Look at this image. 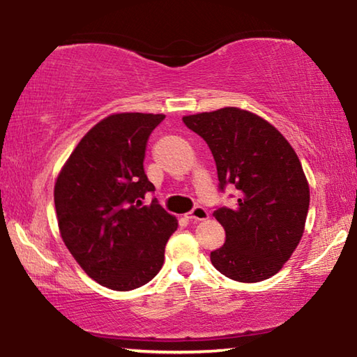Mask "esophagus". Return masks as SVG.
<instances>
[{"label":"esophagus","mask_w":357,"mask_h":357,"mask_svg":"<svg viewBox=\"0 0 357 357\" xmlns=\"http://www.w3.org/2000/svg\"><path fill=\"white\" fill-rule=\"evenodd\" d=\"M188 219L194 220V222H197V220H205V219H208V211L203 206H195L188 214Z\"/></svg>","instance_id":"esophagus-1"}]
</instances>
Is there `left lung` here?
<instances>
[{"label":"left lung","instance_id":"8db88e82","mask_svg":"<svg viewBox=\"0 0 357 357\" xmlns=\"http://www.w3.org/2000/svg\"><path fill=\"white\" fill-rule=\"evenodd\" d=\"M183 122L206 141L219 189L231 184L238 190L234 208L213 213L225 243L211 252V264L240 282L278 273L302 238L310 206L308 181L296 151L271 123L238 107L184 116Z\"/></svg>","mask_w":357,"mask_h":357}]
</instances>
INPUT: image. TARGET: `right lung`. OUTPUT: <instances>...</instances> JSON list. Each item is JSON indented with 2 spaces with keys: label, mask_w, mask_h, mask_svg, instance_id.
Segmentation results:
<instances>
[{
  "label": "right lung",
  "mask_w": 357,
  "mask_h": 357,
  "mask_svg": "<svg viewBox=\"0 0 357 357\" xmlns=\"http://www.w3.org/2000/svg\"><path fill=\"white\" fill-rule=\"evenodd\" d=\"M163 114L122 112L90 128L61 168L54 189L65 245L90 278L132 291L160 271L178 220L155 199L144 173L146 146Z\"/></svg>",
  "instance_id": "obj_1"
}]
</instances>
